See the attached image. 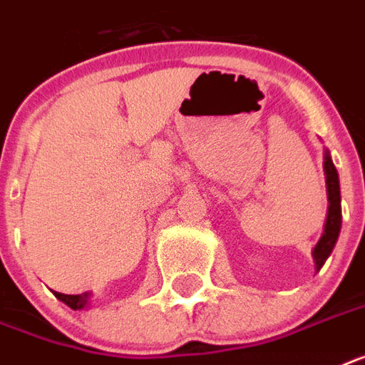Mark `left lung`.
Segmentation results:
<instances>
[{
    "label": "left lung",
    "instance_id": "left-lung-1",
    "mask_svg": "<svg viewBox=\"0 0 365 365\" xmlns=\"http://www.w3.org/2000/svg\"><path fill=\"white\" fill-rule=\"evenodd\" d=\"M324 176H327V192H328V213L324 221V230L313 247V260H315L317 272L324 266L327 259L336 247L341 230V191H339V176L331 163L328 150H324Z\"/></svg>",
    "mask_w": 365,
    "mask_h": 365
}]
</instances>
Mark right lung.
I'll use <instances>...</instances> for the list:
<instances>
[{"label":"right lung","instance_id":"right-lung-1","mask_svg":"<svg viewBox=\"0 0 365 365\" xmlns=\"http://www.w3.org/2000/svg\"><path fill=\"white\" fill-rule=\"evenodd\" d=\"M56 298L61 300L65 306H69L71 309H84V307L90 306L91 292H82V294H61V292H54Z\"/></svg>","mask_w":365,"mask_h":365}]
</instances>
